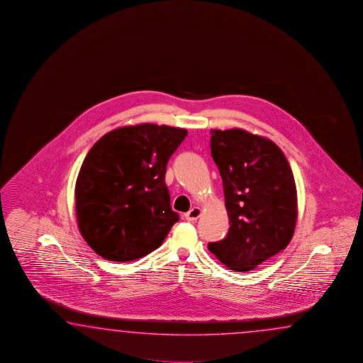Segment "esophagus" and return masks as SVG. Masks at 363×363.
I'll return each instance as SVG.
<instances>
[{
  "mask_svg": "<svg viewBox=\"0 0 363 363\" xmlns=\"http://www.w3.org/2000/svg\"><path fill=\"white\" fill-rule=\"evenodd\" d=\"M201 216V208H191L186 214H185V219L186 220H189V222H194V220H197Z\"/></svg>",
  "mask_w": 363,
  "mask_h": 363,
  "instance_id": "obj_1",
  "label": "esophagus"
}]
</instances>
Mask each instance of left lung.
Here are the masks:
<instances>
[{
  "mask_svg": "<svg viewBox=\"0 0 363 363\" xmlns=\"http://www.w3.org/2000/svg\"><path fill=\"white\" fill-rule=\"evenodd\" d=\"M210 147L223 182L230 230L208 250L228 269L247 272L286 249L294 236V172L274 141L241 128L211 130Z\"/></svg>",
  "mask_w": 363,
  "mask_h": 363,
  "instance_id": "8db88e82",
  "label": "left lung"
}]
</instances>
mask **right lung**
<instances>
[{
    "instance_id": "right-lung-1",
    "label": "right lung",
    "mask_w": 363,
    "mask_h": 363,
    "mask_svg": "<svg viewBox=\"0 0 363 363\" xmlns=\"http://www.w3.org/2000/svg\"><path fill=\"white\" fill-rule=\"evenodd\" d=\"M186 133L164 124L125 125L91 147L77 175L75 210L79 231L102 258L130 262L149 255L178 222L164 174Z\"/></svg>"
}]
</instances>
